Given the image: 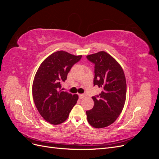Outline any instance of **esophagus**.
<instances>
[{
    "instance_id": "1",
    "label": "esophagus",
    "mask_w": 159,
    "mask_h": 159,
    "mask_svg": "<svg viewBox=\"0 0 159 159\" xmlns=\"http://www.w3.org/2000/svg\"><path fill=\"white\" fill-rule=\"evenodd\" d=\"M85 97V95L84 94H79V98L80 99H82Z\"/></svg>"
}]
</instances>
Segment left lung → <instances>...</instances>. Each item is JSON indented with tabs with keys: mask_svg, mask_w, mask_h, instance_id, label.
I'll return each instance as SVG.
<instances>
[{
	"mask_svg": "<svg viewBox=\"0 0 159 159\" xmlns=\"http://www.w3.org/2000/svg\"><path fill=\"white\" fill-rule=\"evenodd\" d=\"M86 57L95 65L93 85L102 90L92 97L94 106L86 111L88 121L95 128L107 127L123 109L127 93L125 76L121 66L107 52L102 51Z\"/></svg>",
	"mask_w": 159,
	"mask_h": 159,
	"instance_id": "1",
	"label": "left lung"
}]
</instances>
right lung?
<instances>
[{"instance_id":"obj_1","label":"right lung","mask_w":159,"mask_h":159,"mask_svg":"<svg viewBox=\"0 0 159 159\" xmlns=\"http://www.w3.org/2000/svg\"><path fill=\"white\" fill-rule=\"evenodd\" d=\"M81 57L57 51L48 57L36 72L32 85L34 102L41 116L51 124L64 122L78 99V95L62 91L61 84Z\"/></svg>"}]
</instances>
